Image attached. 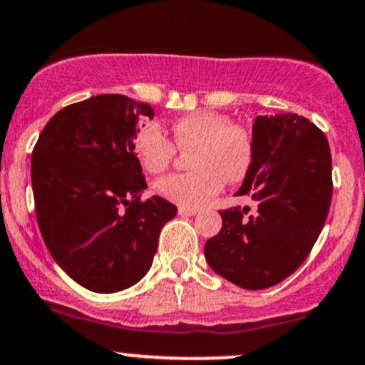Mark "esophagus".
<instances>
[{
  "instance_id": "1",
  "label": "esophagus",
  "mask_w": 365,
  "mask_h": 365,
  "mask_svg": "<svg viewBox=\"0 0 365 365\" xmlns=\"http://www.w3.org/2000/svg\"><path fill=\"white\" fill-rule=\"evenodd\" d=\"M180 216H194L197 215V210H190V207H178Z\"/></svg>"
}]
</instances>
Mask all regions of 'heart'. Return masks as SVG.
<instances>
[{"label": "heart", "instance_id": "heart-1", "mask_svg": "<svg viewBox=\"0 0 365 365\" xmlns=\"http://www.w3.org/2000/svg\"><path fill=\"white\" fill-rule=\"evenodd\" d=\"M176 149L190 152V173L164 176L155 190L180 207H201L223 189V183L241 182L253 166L255 142L247 130L235 126L230 115L195 110L171 126ZM135 154L143 170L163 173L173 161L175 148L161 128L147 123L135 135Z\"/></svg>", "mask_w": 365, "mask_h": 365}]
</instances>
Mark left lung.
I'll list each match as a JSON object with an SVG mask.
<instances>
[{"label":"left lung","instance_id":"8db88e82","mask_svg":"<svg viewBox=\"0 0 365 365\" xmlns=\"http://www.w3.org/2000/svg\"><path fill=\"white\" fill-rule=\"evenodd\" d=\"M255 159L235 195L250 207L220 211L222 230L204 256L223 279L244 289L275 286L305 262L331 206V150L326 135L303 115H258Z\"/></svg>","mask_w":365,"mask_h":365}]
</instances>
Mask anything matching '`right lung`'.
Returning a JSON list of instances; mask_svg holds the SVG:
<instances>
[{"label": "right lung", "mask_w": 365, "mask_h": 365, "mask_svg": "<svg viewBox=\"0 0 365 365\" xmlns=\"http://www.w3.org/2000/svg\"><path fill=\"white\" fill-rule=\"evenodd\" d=\"M149 103L97 95L63 107L39 135L31 161L36 216L51 258L93 293L145 277L176 206L147 189L135 135Z\"/></svg>", "instance_id": "add662e5"}]
</instances>
